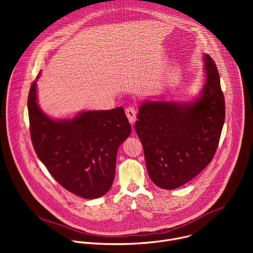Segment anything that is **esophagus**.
Listing matches in <instances>:
<instances>
[{
  "mask_svg": "<svg viewBox=\"0 0 253 253\" xmlns=\"http://www.w3.org/2000/svg\"><path fill=\"white\" fill-rule=\"evenodd\" d=\"M126 116L129 120V122L133 125L136 121V110L134 107H128L126 109Z\"/></svg>",
  "mask_w": 253,
  "mask_h": 253,
  "instance_id": "obj_1",
  "label": "esophagus"
}]
</instances>
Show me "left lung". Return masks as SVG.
<instances>
[{
    "instance_id": "8db88e82",
    "label": "left lung",
    "mask_w": 253,
    "mask_h": 253,
    "mask_svg": "<svg viewBox=\"0 0 253 253\" xmlns=\"http://www.w3.org/2000/svg\"><path fill=\"white\" fill-rule=\"evenodd\" d=\"M204 82L191 102L143 101L136 133L154 184L172 190L198 175L212 160L225 119L217 67L203 56Z\"/></svg>"
}]
</instances>
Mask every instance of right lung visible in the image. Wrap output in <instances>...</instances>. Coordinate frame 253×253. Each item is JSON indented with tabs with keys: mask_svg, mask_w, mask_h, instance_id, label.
<instances>
[{
	"mask_svg": "<svg viewBox=\"0 0 253 253\" xmlns=\"http://www.w3.org/2000/svg\"><path fill=\"white\" fill-rule=\"evenodd\" d=\"M36 82L28 97L36 154L66 190L86 199L103 196L113 183L118 148L131 133L124 109L88 110L71 119H54L38 104Z\"/></svg>",
	"mask_w": 253,
	"mask_h": 253,
	"instance_id": "right-lung-1",
	"label": "right lung"
}]
</instances>
